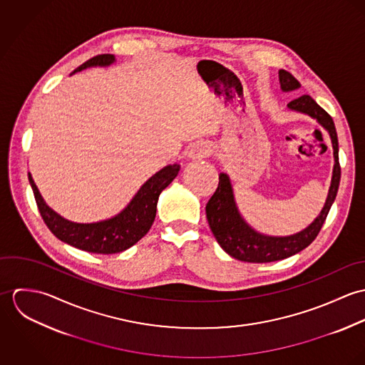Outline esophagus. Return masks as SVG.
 Instances as JSON below:
<instances>
[{"instance_id":"1","label":"esophagus","mask_w":365,"mask_h":365,"mask_svg":"<svg viewBox=\"0 0 365 365\" xmlns=\"http://www.w3.org/2000/svg\"><path fill=\"white\" fill-rule=\"evenodd\" d=\"M210 153V149H209L208 145L205 143H197L194 145L190 152H188V160H192V161H200V160H204L205 157L208 156Z\"/></svg>"}]
</instances>
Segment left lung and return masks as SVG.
I'll use <instances>...</instances> for the list:
<instances>
[{
	"label": "left lung",
	"mask_w": 365,
	"mask_h": 365,
	"mask_svg": "<svg viewBox=\"0 0 365 365\" xmlns=\"http://www.w3.org/2000/svg\"><path fill=\"white\" fill-rule=\"evenodd\" d=\"M279 87L282 93H289L301 88L299 81L285 70L278 71ZM289 110L311 116L329 135L333 148V173L326 197V202L319 215L305 229L288 236H271L256 230L247 223L240 213L233 185L229 174H219V185L207 204V219L209 227L219 243V246L233 259L247 262H271L291 257L307 249L316 239L324 219L331 208L339 184H340V164H339V140L331 116L314 103L312 97L302 96L287 105Z\"/></svg>",
	"instance_id": "8db88e82"
}]
</instances>
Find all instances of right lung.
<instances>
[{"label": "right lung", "instance_id": "obj_1", "mask_svg": "<svg viewBox=\"0 0 365 365\" xmlns=\"http://www.w3.org/2000/svg\"><path fill=\"white\" fill-rule=\"evenodd\" d=\"M115 61L113 54H100L81 64L71 76L90 67H109ZM178 163L163 167L138 190L129 204L120 212L104 220L91 223L73 222L58 215L43 200L31 173H28V178L39 212L46 226L58 240L84 252L115 255L136 245L150 230L156 217L158 197L178 175Z\"/></svg>", "mask_w": 365, "mask_h": 365}]
</instances>
